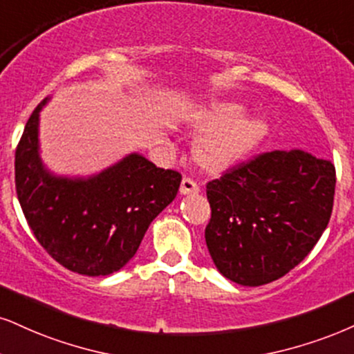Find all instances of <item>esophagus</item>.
I'll list each match as a JSON object with an SVG mask.
<instances>
[{
  "label": "esophagus",
  "instance_id": "1",
  "mask_svg": "<svg viewBox=\"0 0 354 354\" xmlns=\"http://www.w3.org/2000/svg\"><path fill=\"white\" fill-rule=\"evenodd\" d=\"M198 192H200V187L197 182L190 177H184V180H182L180 184V194L190 195V194H198Z\"/></svg>",
  "mask_w": 354,
  "mask_h": 354
}]
</instances>
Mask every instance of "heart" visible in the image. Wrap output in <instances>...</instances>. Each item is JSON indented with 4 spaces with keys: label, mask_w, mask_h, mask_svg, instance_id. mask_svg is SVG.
Wrapping results in <instances>:
<instances>
[{
    "label": "heart",
    "mask_w": 354,
    "mask_h": 354,
    "mask_svg": "<svg viewBox=\"0 0 354 354\" xmlns=\"http://www.w3.org/2000/svg\"><path fill=\"white\" fill-rule=\"evenodd\" d=\"M241 103H220L203 111L197 124L208 129L200 139L197 156L205 167L223 170L248 156L266 136V123L246 118Z\"/></svg>",
    "instance_id": "b5f03b06"
}]
</instances>
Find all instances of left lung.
Returning <instances> with one entry per match:
<instances>
[{
    "label": "left lung",
    "instance_id": "left-lung-1",
    "mask_svg": "<svg viewBox=\"0 0 354 354\" xmlns=\"http://www.w3.org/2000/svg\"><path fill=\"white\" fill-rule=\"evenodd\" d=\"M337 172L302 149L261 152L207 184L205 241L230 281H277L313 250L333 210Z\"/></svg>",
    "mask_w": 354,
    "mask_h": 354
}]
</instances>
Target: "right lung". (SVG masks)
<instances>
[{"mask_svg": "<svg viewBox=\"0 0 354 354\" xmlns=\"http://www.w3.org/2000/svg\"><path fill=\"white\" fill-rule=\"evenodd\" d=\"M16 147L15 182L21 208L41 246L84 276H108L136 254L151 221L176 198L182 176L131 154L85 178L54 177L39 159V111Z\"/></svg>", "mask_w": 354, "mask_h": 354, "instance_id": "add662e5", "label": "right lung"}]
</instances>
